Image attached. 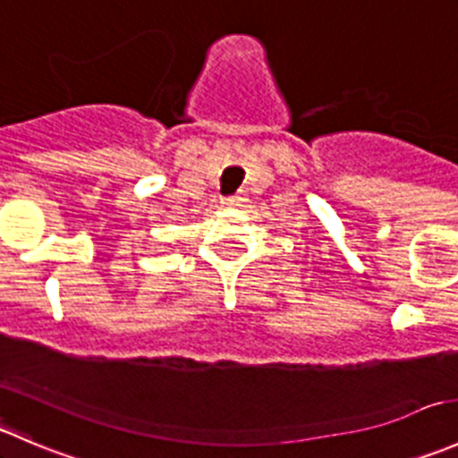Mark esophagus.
<instances>
[{
    "mask_svg": "<svg viewBox=\"0 0 458 458\" xmlns=\"http://www.w3.org/2000/svg\"><path fill=\"white\" fill-rule=\"evenodd\" d=\"M242 201H243V197L242 195H230V197H225L224 201V206H228V208H234V206H242Z\"/></svg>",
    "mask_w": 458,
    "mask_h": 458,
    "instance_id": "obj_1",
    "label": "esophagus"
}]
</instances>
